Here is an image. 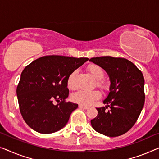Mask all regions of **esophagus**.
<instances>
[{"label":"esophagus","mask_w":159,"mask_h":159,"mask_svg":"<svg viewBox=\"0 0 159 159\" xmlns=\"http://www.w3.org/2000/svg\"><path fill=\"white\" fill-rule=\"evenodd\" d=\"M79 107H80V108H82V109H87L89 108V107L84 106V105H81V104H79Z\"/></svg>","instance_id":"34e87169"}]
</instances>
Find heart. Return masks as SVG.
Returning a JSON list of instances; mask_svg holds the SVG:
<instances>
[{
    "mask_svg": "<svg viewBox=\"0 0 159 159\" xmlns=\"http://www.w3.org/2000/svg\"><path fill=\"white\" fill-rule=\"evenodd\" d=\"M89 69L93 77L97 80V86L101 87V88H105V86H106L105 84L102 80L104 76V72L102 68L99 66H97V65H91L89 66ZM77 74V70L73 71L69 75L68 80H67L68 87L72 90L77 88L76 82H75ZM100 96H101L100 92L97 90H79L73 93L72 99L73 102L79 103L81 105H89L93 101L99 99Z\"/></svg>",
    "mask_w": 159,
    "mask_h": 159,
    "instance_id": "b5f03b06",
    "label": "heart"
}]
</instances>
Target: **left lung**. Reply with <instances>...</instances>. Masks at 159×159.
I'll return each mask as SVG.
<instances>
[{
    "label": "left lung",
    "mask_w": 159,
    "mask_h": 159,
    "mask_svg": "<svg viewBox=\"0 0 159 159\" xmlns=\"http://www.w3.org/2000/svg\"><path fill=\"white\" fill-rule=\"evenodd\" d=\"M89 61L106 71L110 80L109 92L97 108V117L91 120L98 133L117 137L127 133L137 121L145 102L144 77L141 71L129 60L122 57L103 56ZM107 106L111 110L106 111Z\"/></svg>",
    "instance_id": "left-lung-1"
}]
</instances>
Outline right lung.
Segmentation results:
<instances>
[{"label":"right lung","instance_id":"1","mask_svg":"<svg viewBox=\"0 0 159 159\" xmlns=\"http://www.w3.org/2000/svg\"><path fill=\"white\" fill-rule=\"evenodd\" d=\"M88 60L49 55L34 60L24 69L16 94L22 117L31 128L50 134L66 126L70 114L79 106L66 102L69 93L68 78ZM55 100L61 102L55 105Z\"/></svg>","mask_w":159,"mask_h":159}]
</instances>
